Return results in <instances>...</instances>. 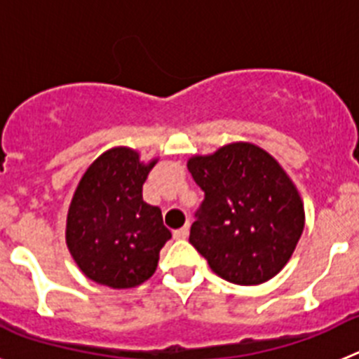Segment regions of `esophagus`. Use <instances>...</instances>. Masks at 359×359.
Wrapping results in <instances>:
<instances>
[{"label":"esophagus","instance_id":"obj_1","mask_svg":"<svg viewBox=\"0 0 359 359\" xmlns=\"http://www.w3.org/2000/svg\"><path fill=\"white\" fill-rule=\"evenodd\" d=\"M187 237H189V224H185L183 228H180V230L174 231V239L183 241V239H187Z\"/></svg>","mask_w":359,"mask_h":359}]
</instances>
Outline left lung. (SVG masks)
<instances>
[{
	"mask_svg": "<svg viewBox=\"0 0 359 359\" xmlns=\"http://www.w3.org/2000/svg\"><path fill=\"white\" fill-rule=\"evenodd\" d=\"M205 192L190 244L214 273L239 286L273 278L304 231V203L286 170L248 142L223 145L187 163Z\"/></svg>",
	"mask_w": 359,
	"mask_h": 359,
	"instance_id": "8db88e82",
	"label": "left lung"
}]
</instances>
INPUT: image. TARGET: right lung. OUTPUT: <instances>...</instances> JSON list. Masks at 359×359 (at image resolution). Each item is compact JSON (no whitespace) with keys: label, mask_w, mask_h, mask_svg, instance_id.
<instances>
[{"label":"right lung","mask_w":359,"mask_h":359,"mask_svg":"<svg viewBox=\"0 0 359 359\" xmlns=\"http://www.w3.org/2000/svg\"><path fill=\"white\" fill-rule=\"evenodd\" d=\"M158 160L140 161L129 147H113L88 167L66 219V244L82 273L113 290L140 286L156 271L160 250L172 237L161 210L142 187Z\"/></svg>","instance_id":"add662e5"}]
</instances>
